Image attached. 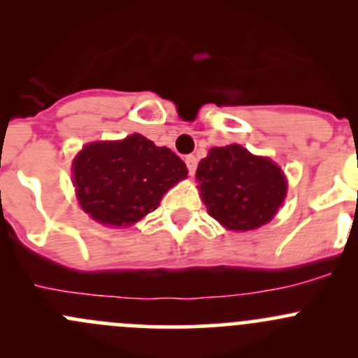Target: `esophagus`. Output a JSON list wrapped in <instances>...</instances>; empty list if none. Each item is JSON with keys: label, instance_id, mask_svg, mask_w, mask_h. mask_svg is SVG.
<instances>
[{"label": "esophagus", "instance_id": "esophagus-1", "mask_svg": "<svg viewBox=\"0 0 358 358\" xmlns=\"http://www.w3.org/2000/svg\"><path fill=\"white\" fill-rule=\"evenodd\" d=\"M185 162H187V168H189V173H190V175H194V173H196V168H197V157L196 156H187Z\"/></svg>", "mask_w": 358, "mask_h": 358}]
</instances>
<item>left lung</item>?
<instances>
[{"label":"left lung","instance_id":"1","mask_svg":"<svg viewBox=\"0 0 358 358\" xmlns=\"http://www.w3.org/2000/svg\"><path fill=\"white\" fill-rule=\"evenodd\" d=\"M196 178L209 216L236 232L268 223L287 194L282 169L237 143L213 147L197 166Z\"/></svg>","mask_w":358,"mask_h":358}]
</instances>
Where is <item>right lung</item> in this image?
<instances>
[{"instance_id": "right-lung-1", "label": "right lung", "mask_w": 358, "mask_h": 358, "mask_svg": "<svg viewBox=\"0 0 358 358\" xmlns=\"http://www.w3.org/2000/svg\"><path fill=\"white\" fill-rule=\"evenodd\" d=\"M187 166L175 152L133 133L117 142H93L72 161V183L83 211L109 227H128L157 208Z\"/></svg>"}]
</instances>
